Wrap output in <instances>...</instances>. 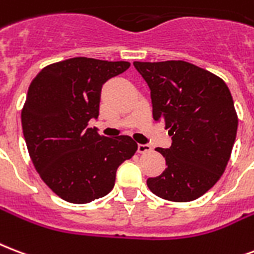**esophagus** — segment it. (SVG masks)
Segmentation results:
<instances>
[{
	"mask_svg": "<svg viewBox=\"0 0 254 254\" xmlns=\"http://www.w3.org/2000/svg\"><path fill=\"white\" fill-rule=\"evenodd\" d=\"M137 152L141 153V154H145V153L152 152V146H150V145L138 144V146H137Z\"/></svg>",
	"mask_w": 254,
	"mask_h": 254,
	"instance_id": "obj_1",
	"label": "esophagus"
}]
</instances>
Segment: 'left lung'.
<instances>
[{"label":"left lung","instance_id":"obj_1","mask_svg":"<svg viewBox=\"0 0 254 254\" xmlns=\"http://www.w3.org/2000/svg\"><path fill=\"white\" fill-rule=\"evenodd\" d=\"M150 89L154 121H164L170 148H157L166 168L146 184L156 196L188 202L217 183L229 161L239 119L224 81L187 61L133 63Z\"/></svg>","mask_w":254,"mask_h":254}]
</instances>
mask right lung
Instances as JSON below:
<instances>
[{
  "instance_id": "1",
  "label": "right lung",
  "mask_w": 254,
  "mask_h": 254,
  "mask_svg": "<svg viewBox=\"0 0 254 254\" xmlns=\"http://www.w3.org/2000/svg\"><path fill=\"white\" fill-rule=\"evenodd\" d=\"M129 66L127 61L69 58L44 67L29 86L21 112L29 156L42 181L67 202L106 196L117 168L137 150L129 135L109 138L88 127L98 117L102 85Z\"/></svg>"
}]
</instances>
